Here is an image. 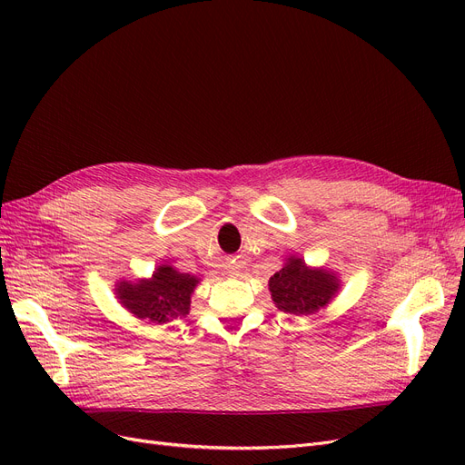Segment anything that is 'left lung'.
I'll return each mask as SVG.
<instances>
[{
  "label": "left lung",
  "instance_id": "left-lung-1",
  "mask_svg": "<svg viewBox=\"0 0 465 465\" xmlns=\"http://www.w3.org/2000/svg\"><path fill=\"white\" fill-rule=\"evenodd\" d=\"M339 290V279L326 270H311L307 263L290 256L282 270L270 279L275 305L290 314H314L324 309Z\"/></svg>",
  "mask_w": 465,
  "mask_h": 465
}]
</instances>
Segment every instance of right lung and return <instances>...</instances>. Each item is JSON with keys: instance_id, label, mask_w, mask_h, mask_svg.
<instances>
[{"instance_id": "add662e5", "label": "right lung", "mask_w": 465, "mask_h": 465, "mask_svg": "<svg viewBox=\"0 0 465 465\" xmlns=\"http://www.w3.org/2000/svg\"><path fill=\"white\" fill-rule=\"evenodd\" d=\"M198 282V277L181 273L175 267L158 265L151 279L118 282L116 298L137 319L163 324L188 314L190 296Z\"/></svg>"}]
</instances>
